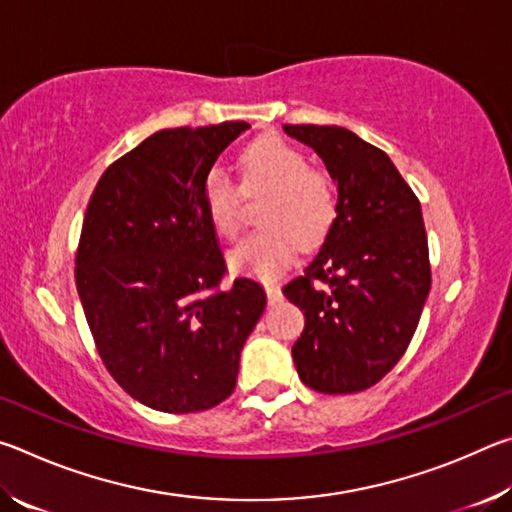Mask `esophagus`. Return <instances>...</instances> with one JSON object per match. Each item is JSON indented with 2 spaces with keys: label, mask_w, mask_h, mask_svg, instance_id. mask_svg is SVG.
<instances>
[{
  "label": "esophagus",
  "mask_w": 512,
  "mask_h": 512,
  "mask_svg": "<svg viewBox=\"0 0 512 512\" xmlns=\"http://www.w3.org/2000/svg\"><path fill=\"white\" fill-rule=\"evenodd\" d=\"M264 289H266V296H268V302H271V305H275V302L282 300V291L275 282H266Z\"/></svg>",
  "instance_id": "1"
}]
</instances>
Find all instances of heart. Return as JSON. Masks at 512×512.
Masks as SVG:
<instances>
[{
  "mask_svg": "<svg viewBox=\"0 0 512 512\" xmlns=\"http://www.w3.org/2000/svg\"><path fill=\"white\" fill-rule=\"evenodd\" d=\"M244 192L262 194V230L232 250L228 262L239 273L280 275L296 257L300 244L314 248L327 237L336 219V187L329 173L307 167V158L282 137H259L241 153ZM203 201L214 230L237 239L244 228L241 194L225 171L212 169L203 183Z\"/></svg>",
  "mask_w": 512,
  "mask_h": 512,
  "instance_id": "b5f03b06",
  "label": "heart"
}]
</instances>
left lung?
I'll return each mask as SVG.
<instances>
[{"label": "left lung", "instance_id": "left-lung-1", "mask_svg": "<svg viewBox=\"0 0 512 512\" xmlns=\"http://www.w3.org/2000/svg\"><path fill=\"white\" fill-rule=\"evenodd\" d=\"M282 128L316 151L339 187L318 255L282 289L305 311L293 363L318 393L366 391L402 359L431 289L420 201L391 158L348 128Z\"/></svg>", "mask_w": 512, "mask_h": 512}]
</instances>
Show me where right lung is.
I'll return each instance as SVG.
<instances>
[{"label": "right lung", "instance_id": "add662e5", "mask_svg": "<svg viewBox=\"0 0 512 512\" xmlns=\"http://www.w3.org/2000/svg\"><path fill=\"white\" fill-rule=\"evenodd\" d=\"M246 121L167 128L112 162L85 212L76 289L117 384L164 413L212 409L235 391L266 293L221 287L225 262L203 183Z\"/></svg>", "mask_w": 512, "mask_h": 512}]
</instances>
